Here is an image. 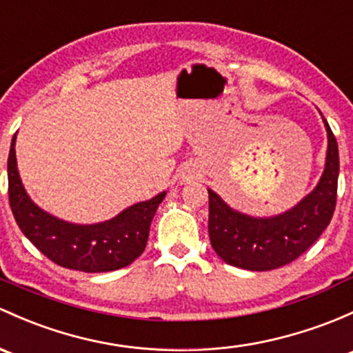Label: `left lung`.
I'll use <instances>...</instances> for the list:
<instances>
[{
  "label": "left lung",
  "instance_id": "obj_1",
  "mask_svg": "<svg viewBox=\"0 0 353 353\" xmlns=\"http://www.w3.org/2000/svg\"><path fill=\"white\" fill-rule=\"evenodd\" d=\"M323 176L313 192L279 216L252 218L233 211L223 199L210 194L211 247L230 265L247 270H272L291 264L311 247L330 225L339 188V145L330 125Z\"/></svg>",
  "mask_w": 353,
  "mask_h": 353
}]
</instances>
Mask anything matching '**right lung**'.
<instances>
[{"mask_svg": "<svg viewBox=\"0 0 353 353\" xmlns=\"http://www.w3.org/2000/svg\"><path fill=\"white\" fill-rule=\"evenodd\" d=\"M14 140L8 155V198L23 235L57 265L81 272H108L132 264L145 250L152 218L165 192L121 211L98 225H74L33 205L21 186Z\"/></svg>", "mask_w": 353, "mask_h": 353, "instance_id": "add662e5", "label": "right lung"}]
</instances>
